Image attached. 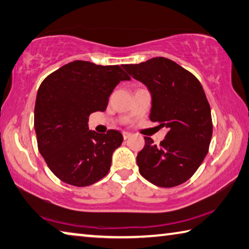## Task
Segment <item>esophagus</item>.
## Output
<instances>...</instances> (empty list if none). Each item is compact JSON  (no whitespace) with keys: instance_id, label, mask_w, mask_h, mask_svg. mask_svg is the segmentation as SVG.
<instances>
[{"instance_id":"obj_1","label":"esophagus","mask_w":249,"mask_h":249,"mask_svg":"<svg viewBox=\"0 0 249 249\" xmlns=\"http://www.w3.org/2000/svg\"><path fill=\"white\" fill-rule=\"evenodd\" d=\"M122 136H124V140H127V139H129L130 137L132 136V133H130V132H128V131H124V132H122Z\"/></svg>"}]
</instances>
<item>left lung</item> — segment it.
I'll use <instances>...</instances> for the list:
<instances>
[{"label":"left lung","instance_id":"1","mask_svg":"<svg viewBox=\"0 0 249 249\" xmlns=\"http://www.w3.org/2000/svg\"><path fill=\"white\" fill-rule=\"evenodd\" d=\"M122 68L150 90L151 121L168 129L160 145L144 137L145 145L137 156L139 172L163 188L181 185L203 162L212 138L211 109L202 85L193 73L163 56Z\"/></svg>","mask_w":249,"mask_h":249}]
</instances>
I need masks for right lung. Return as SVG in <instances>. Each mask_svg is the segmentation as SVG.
I'll return each mask as SVG.
<instances>
[{"instance_id": "1", "label": "right lung", "mask_w": 249, "mask_h": 249, "mask_svg": "<svg viewBox=\"0 0 249 249\" xmlns=\"http://www.w3.org/2000/svg\"><path fill=\"white\" fill-rule=\"evenodd\" d=\"M130 76L119 65L76 60L48 75L39 86L34 125L38 150L60 180L76 187L108 174L113 151L124 141L117 130H89V117L105 111L108 97Z\"/></svg>"}]
</instances>
